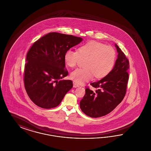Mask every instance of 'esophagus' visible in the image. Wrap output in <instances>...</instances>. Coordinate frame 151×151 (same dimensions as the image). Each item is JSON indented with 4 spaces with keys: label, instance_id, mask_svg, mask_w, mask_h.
Wrapping results in <instances>:
<instances>
[{
    "label": "esophagus",
    "instance_id": "34e87169",
    "mask_svg": "<svg viewBox=\"0 0 151 151\" xmlns=\"http://www.w3.org/2000/svg\"><path fill=\"white\" fill-rule=\"evenodd\" d=\"M78 86H79V85L78 83H76L75 82H73V87L74 88H76V87H78Z\"/></svg>",
    "mask_w": 151,
    "mask_h": 151
}]
</instances>
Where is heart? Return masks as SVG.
I'll list each match as a JSON object with an SVG mask.
<instances>
[{"label":"heart","instance_id":"obj_1","mask_svg":"<svg viewBox=\"0 0 151 151\" xmlns=\"http://www.w3.org/2000/svg\"><path fill=\"white\" fill-rule=\"evenodd\" d=\"M81 59H86L84 68H77L71 78L77 83H82L92 79L105 78L113 70L116 60V51L111 46L97 41H90L79 47L78 50H68L65 54V63L74 67Z\"/></svg>","mask_w":151,"mask_h":151}]
</instances>
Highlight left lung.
I'll return each mask as SVG.
<instances>
[{
	"instance_id": "1",
	"label": "left lung",
	"mask_w": 151,
	"mask_h": 151,
	"mask_svg": "<svg viewBox=\"0 0 151 151\" xmlns=\"http://www.w3.org/2000/svg\"><path fill=\"white\" fill-rule=\"evenodd\" d=\"M118 58L114 67L106 76L91 85L96 90L93 91L86 86V94L80 102L82 111L92 118H98L112 111L123 100L129 79V60L115 44Z\"/></svg>"
}]
</instances>
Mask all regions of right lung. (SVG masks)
I'll list each match as a JSON object with an SVG mask.
<instances>
[{"label": "right lung", "instance_id": "1", "mask_svg": "<svg viewBox=\"0 0 151 151\" xmlns=\"http://www.w3.org/2000/svg\"><path fill=\"white\" fill-rule=\"evenodd\" d=\"M83 41L81 37L51 32L36 41L27 55L24 72L25 88L30 99L43 109L58 106L73 86L72 81L60 80L68 72L65 52Z\"/></svg>", "mask_w": 151, "mask_h": 151}]
</instances>
